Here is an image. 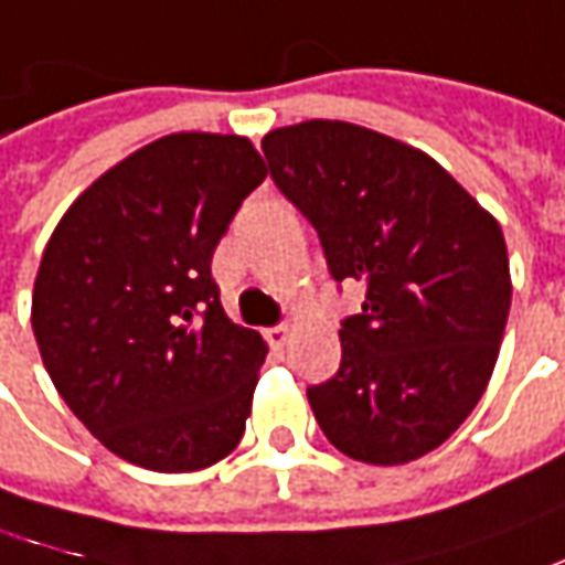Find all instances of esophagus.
<instances>
[{
  "label": "esophagus",
  "mask_w": 565,
  "mask_h": 565,
  "mask_svg": "<svg viewBox=\"0 0 565 565\" xmlns=\"http://www.w3.org/2000/svg\"><path fill=\"white\" fill-rule=\"evenodd\" d=\"M265 341L271 343L275 350H284L287 341H290V328H287V324H275V328H268V331H265Z\"/></svg>",
  "instance_id": "obj_1"
}]
</instances>
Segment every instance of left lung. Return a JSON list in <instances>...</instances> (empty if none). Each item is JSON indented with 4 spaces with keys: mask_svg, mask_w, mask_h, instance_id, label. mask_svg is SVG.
<instances>
[{
    "mask_svg": "<svg viewBox=\"0 0 565 565\" xmlns=\"http://www.w3.org/2000/svg\"><path fill=\"white\" fill-rule=\"evenodd\" d=\"M263 149L331 275L365 287L338 375L309 387L324 438L372 466L431 454L494 372L513 297L500 224L428 152L369 127L312 118Z\"/></svg>",
    "mask_w": 565,
    "mask_h": 565,
    "instance_id": "obj_1",
    "label": "left lung"
}]
</instances>
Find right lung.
I'll list each match as a JSON object with an SVG mask.
<instances>
[{
	"mask_svg": "<svg viewBox=\"0 0 565 565\" xmlns=\"http://www.w3.org/2000/svg\"><path fill=\"white\" fill-rule=\"evenodd\" d=\"M265 174L249 137L168 134L99 174L43 249V365L89 435L140 469L196 472L244 438L268 343L224 316L212 253Z\"/></svg>",
	"mask_w": 565,
	"mask_h": 565,
	"instance_id": "right-lung-1",
	"label": "right lung"
}]
</instances>
